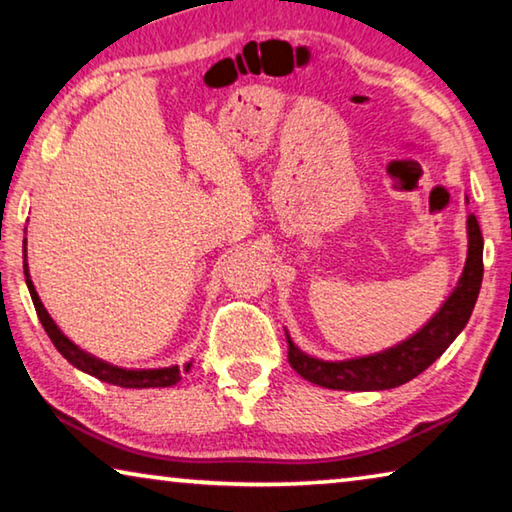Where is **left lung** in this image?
I'll return each instance as SVG.
<instances>
[{"label": "left lung", "instance_id": "8db88e82", "mask_svg": "<svg viewBox=\"0 0 512 512\" xmlns=\"http://www.w3.org/2000/svg\"><path fill=\"white\" fill-rule=\"evenodd\" d=\"M467 237H470V244H467V262L461 280L445 305L420 332L384 352L345 361L309 357L287 334L291 368L311 384L332 388V391H386L418 377L463 332L479 298L483 280V237L474 214L467 216Z\"/></svg>", "mask_w": 512, "mask_h": 512}]
</instances>
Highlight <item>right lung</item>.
Segmentation results:
<instances>
[{
  "mask_svg": "<svg viewBox=\"0 0 512 512\" xmlns=\"http://www.w3.org/2000/svg\"><path fill=\"white\" fill-rule=\"evenodd\" d=\"M24 277H27V287L31 293L33 307L38 311V318L45 332L49 334L51 343L56 345V350L63 354V357L72 363L74 368H79L88 375L97 377L101 381H108L112 386H121V388H164V386H173L176 381L183 379V372H189L192 363H187L185 368L178 366H169V368H121V366H112V363L97 359L94 354L81 350L79 345L72 343L67 336L60 332L58 325L51 320L47 314L45 305L40 302V296L36 293V287H33L31 275H29V264H27V239H24Z\"/></svg>",
  "mask_w": 512,
  "mask_h": 512,
  "instance_id": "1",
  "label": "right lung"
}]
</instances>
